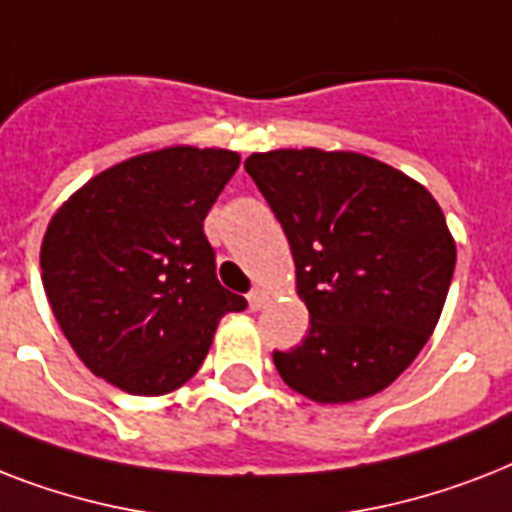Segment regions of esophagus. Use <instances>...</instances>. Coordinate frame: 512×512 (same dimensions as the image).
I'll list each match as a JSON object with an SVG mask.
<instances>
[{"label":"esophagus","instance_id":"34e87169","mask_svg":"<svg viewBox=\"0 0 512 512\" xmlns=\"http://www.w3.org/2000/svg\"><path fill=\"white\" fill-rule=\"evenodd\" d=\"M247 300H249V308H252V311H260V308L265 305V300H268V295H265V289L255 287L247 295Z\"/></svg>","mask_w":512,"mask_h":512}]
</instances>
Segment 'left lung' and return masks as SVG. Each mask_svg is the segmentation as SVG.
<instances>
[{
	"label": "left lung",
	"instance_id": "8db88e82",
	"mask_svg": "<svg viewBox=\"0 0 512 512\" xmlns=\"http://www.w3.org/2000/svg\"><path fill=\"white\" fill-rule=\"evenodd\" d=\"M255 180L287 233L311 329L273 350L289 388L348 404L388 388L438 324L457 247L420 183L350 151L252 154Z\"/></svg>",
	"mask_w": 512,
	"mask_h": 512
}]
</instances>
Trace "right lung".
I'll return each instance as SVG.
<instances>
[{"label": "right lung", "instance_id": "add662e5", "mask_svg": "<svg viewBox=\"0 0 512 512\" xmlns=\"http://www.w3.org/2000/svg\"><path fill=\"white\" fill-rule=\"evenodd\" d=\"M223 148L172 146L84 183L52 215L42 284L76 356L135 396L191 380L217 321L247 300L217 281L204 217L239 170Z\"/></svg>", "mask_w": 512, "mask_h": 512}]
</instances>
